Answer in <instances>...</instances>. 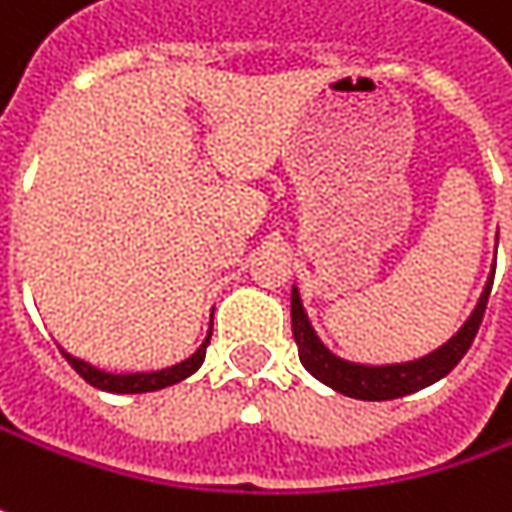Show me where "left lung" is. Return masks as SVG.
Segmentation results:
<instances>
[{
    "instance_id": "8db88e82",
    "label": "left lung",
    "mask_w": 512,
    "mask_h": 512,
    "mask_svg": "<svg viewBox=\"0 0 512 512\" xmlns=\"http://www.w3.org/2000/svg\"><path fill=\"white\" fill-rule=\"evenodd\" d=\"M493 275H496V269L490 272V278L484 283V292L478 298L473 315L464 321V326L447 344H441L430 355H421L415 361L381 364V367L355 364V361H346V358H338L335 352H329L318 338V332L312 329L298 286H292V335L298 344L300 364L309 369L321 384L332 387L341 395H349V398H361V401H389V398H401V395L430 387L435 381H441L467 355L478 326H481V318H484V309H487Z\"/></svg>"
}]
</instances>
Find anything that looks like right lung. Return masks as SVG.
<instances>
[{
	"mask_svg": "<svg viewBox=\"0 0 512 512\" xmlns=\"http://www.w3.org/2000/svg\"><path fill=\"white\" fill-rule=\"evenodd\" d=\"M212 341V329L206 335V341L197 346V352H191L186 361L174 364L166 369H154V372H105V369L94 367L82 358H74L71 352L62 349V355L68 358V364L77 369L79 375L91 384V387L105 389V392H117V395H137V392H154V389H166L171 384H180L186 381L189 375H194L203 358H206V346Z\"/></svg>",
	"mask_w": 512,
	"mask_h": 512,
	"instance_id": "add662e5",
	"label": "right lung"
}]
</instances>
